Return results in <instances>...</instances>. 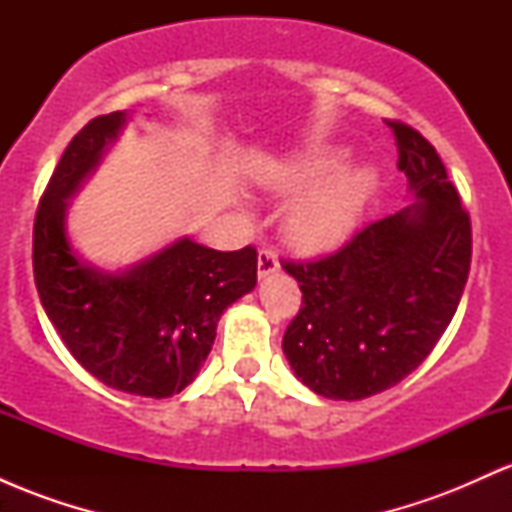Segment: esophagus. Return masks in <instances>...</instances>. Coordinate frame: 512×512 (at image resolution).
Returning a JSON list of instances; mask_svg holds the SVG:
<instances>
[{
  "label": "esophagus",
  "instance_id": "34e87169",
  "mask_svg": "<svg viewBox=\"0 0 512 512\" xmlns=\"http://www.w3.org/2000/svg\"><path fill=\"white\" fill-rule=\"evenodd\" d=\"M276 272H279V260H276L274 252L260 250V255H257V274H260V279H267V276Z\"/></svg>",
  "mask_w": 512,
  "mask_h": 512
}]
</instances>
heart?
<instances>
[{
  "label": "heart",
  "mask_w": 512,
  "mask_h": 512,
  "mask_svg": "<svg viewBox=\"0 0 512 512\" xmlns=\"http://www.w3.org/2000/svg\"><path fill=\"white\" fill-rule=\"evenodd\" d=\"M339 149L293 154L264 168L260 185L276 197H295L284 214V240L293 250L313 255L342 245L366 214L378 192L373 166H344Z\"/></svg>",
  "instance_id": "heart-1"
}]
</instances>
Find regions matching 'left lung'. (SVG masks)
Returning <instances> with one entry per match:
<instances>
[{
	"mask_svg": "<svg viewBox=\"0 0 512 512\" xmlns=\"http://www.w3.org/2000/svg\"><path fill=\"white\" fill-rule=\"evenodd\" d=\"M387 125L414 202L332 255L284 262L303 303L281 346L296 378L327 399L378 395L419 368L448 330L472 262V223L436 149L404 122Z\"/></svg>",
	"mask_w": 512,
	"mask_h": 512,
	"instance_id": "1",
	"label": "left lung"
}]
</instances>
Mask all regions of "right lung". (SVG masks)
<instances>
[{"label":"right lung","instance_id":"obj_1","mask_svg":"<svg viewBox=\"0 0 512 512\" xmlns=\"http://www.w3.org/2000/svg\"><path fill=\"white\" fill-rule=\"evenodd\" d=\"M127 125L93 117L69 142L40 197L33 274L52 327L93 378L127 395H178L207 361L219 317L257 284V252H219L178 238L120 272L81 260L67 233L69 199Z\"/></svg>","mask_w":512,"mask_h":512}]
</instances>
